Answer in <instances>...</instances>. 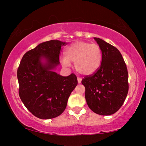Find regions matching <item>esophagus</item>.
Returning <instances> with one entry per match:
<instances>
[{"label":"esophagus","mask_w":146,"mask_h":146,"mask_svg":"<svg viewBox=\"0 0 146 146\" xmlns=\"http://www.w3.org/2000/svg\"><path fill=\"white\" fill-rule=\"evenodd\" d=\"M81 82H82V78H80V77L78 78V84L81 83Z\"/></svg>","instance_id":"obj_1"}]
</instances>
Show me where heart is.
Returning <instances> with one entry per match:
<instances>
[{"mask_svg":"<svg viewBox=\"0 0 146 146\" xmlns=\"http://www.w3.org/2000/svg\"><path fill=\"white\" fill-rule=\"evenodd\" d=\"M65 56L62 59L64 66H69L70 62L80 74L89 76L94 74L100 67L102 51L97 44L77 41L68 46L64 51Z\"/></svg>","mask_w":146,"mask_h":146,"instance_id":"obj_1","label":"heart"}]
</instances>
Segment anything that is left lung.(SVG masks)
Masks as SVG:
<instances>
[{"label": "left lung", "mask_w": 146, "mask_h": 146, "mask_svg": "<svg viewBox=\"0 0 146 146\" xmlns=\"http://www.w3.org/2000/svg\"><path fill=\"white\" fill-rule=\"evenodd\" d=\"M102 51V60L94 74L82 80L88 106L99 115H109L121 107L129 89L128 72L120 52L110 44L94 38Z\"/></svg>", "instance_id": "obj_1"}]
</instances>
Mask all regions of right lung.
I'll return each instance as SVG.
<instances>
[{
	"label": "right lung",
	"mask_w": 146,
	"mask_h": 146,
	"mask_svg": "<svg viewBox=\"0 0 146 146\" xmlns=\"http://www.w3.org/2000/svg\"><path fill=\"white\" fill-rule=\"evenodd\" d=\"M66 44L55 40L40 44L25 54L18 68L19 96L38 118L52 119L60 115L78 84L74 74L62 76L52 71L60 64L61 47ZM43 58L45 63L41 62Z\"/></svg>",
	"instance_id": "obj_1"
}]
</instances>
